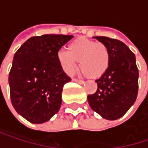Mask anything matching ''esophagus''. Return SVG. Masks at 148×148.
Segmentation results:
<instances>
[{
    "label": "esophagus",
    "instance_id": "esophagus-1",
    "mask_svg": "<svg viewBox=\"0 0 148 148\" xmlns=\"http://www.w3.org/2000/svg\"><path fill=\"white\" fill-rule=\"evenodd\" d=\"M73 81H74V82H77V83H79V84H81V85L85 83L83 80H80V79H73Z\"/></svg>",
    "mask_w": 148,
    "mask_h": 148
}]
</instances>
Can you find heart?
I'll list each match as a JSON object with an SVG mask.
<instances>
[{
	"mask_svg": "<svg viewBox=\"0 0 148 148\" xmlns=\"http://www.w3.org/2000/svg\"><path fill=\"white\" fill-rule=\"evenodd\" d=\"M57 61L67 74H72L79 62L82 73L92 79L102 77L109 69L110 56L109 49L102 43H96L86 38L73 40L68 50L60 49L56 54Z\"/></svg>",
	"mask_w": 148,
	"mask_h": 148,
	"instance_id": "heart-1",
	"label": "heart"
}]
</instances>
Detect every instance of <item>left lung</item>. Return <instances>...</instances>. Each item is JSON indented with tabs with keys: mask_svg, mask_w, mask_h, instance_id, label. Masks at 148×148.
Returning <instances> with one entry per match:
<instances>
[{
	"mask_svg": "<svg viewBox=\"0 0 148 148\" xmlns=\"http://www.w3.org/2000/svg\"><path fill=\"white\" fill-rule=\"evenodd\" d=\"M107 46L110 61L106 73L96 79L97 92L87 96L92 110L107 120L122 117L133 105L138 93L139 71L135 56L124 43L107 37H93Z\"/></svg>",
	"mask_w": 148,
	"mask_h": 148,
	"instance_id": "8db88e82",
	"label": "left lung"
}]
</instances>
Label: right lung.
I'll return each mask as SVG.
<instances>
[{"instance_id": "right-lung-1", "label": "right lung", "mask_w": 148, "mask_h": 148, "mask_svg": "<svg viewBox=\"0 0 148 148\" xmlns=\"http://www.w3.org/2000/svg\"><path fill=\"white\" fill-rule=\"evenodd\" d=\"M73 37H32L15 53L8 77L11 101L15 110L32 123L48 122L61 108L63 86L71 79L56 54Z\"/></svg>"}]
</instances>
